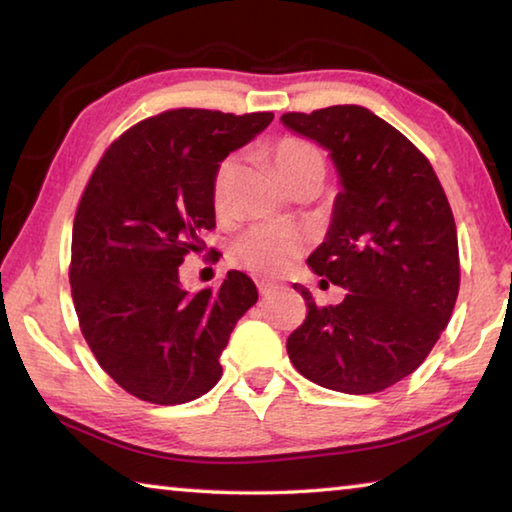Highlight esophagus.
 Listing matches in <instances>:
<instances>
[{
	"label": "esophagus",
	"instance_id": "obj_1",
	"mask_svg": "<svg viewBox=\"0 0 512 512\" xmlns=\"http://www.w3.org/2000/svg\"><path fill=\"white\" fill-rule=\"evenodd\" d=\"M257 289H259V293H262V296H268V293H273L277 289V284L275 282H268V280H259L257 282Z\"/></svg>",
	"mask_w": 512,
	"mask_h": 512
}]
</instances>
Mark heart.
I'll return each instance as SVG.
<instances>
[{
	"label": "heart",
	"instance_id": "1",
	"mask_svg": "<svg viewBox=\"0 0 512 512\" xmlns=\"http://www.w3.org/2000/svg\"><path fill=\"white\" fill-rule=\"evenodd\" d=\"M266 158L289 189H296L305 183H314L318 187L325 178V155L305 137H280V140L268 146ZM232 178H235V160L225 158L216 167L212 180V198L216 210L223 212L228 207ZM302 248H305V241H302L300 232L293 228L255 225V228H250L232 241L230 257L237 266H244L257 275H277L296 262L302 255Z\"/></svg>",
	"mask_w": 512,
	"mask_h": 512
}]
</instances>
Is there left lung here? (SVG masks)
I'll return each mask as SVG.
<instances>
[{
	"label": "left lung",
	"mask_w": 512,
	"mask_h": 512,
	"mask_svg": "<svg viewBox=\"0 0 512 512\" xmlns=\"http://www.w3.org/2000/svg\"><path fill=\"white\" fill-rule=\"evenodd\" d=\"M282 124L325 146L341 176L327 237L309 257L345 291L287 339L302 377L329 391L368 395L427 359L456 305L458 239L445 189L418 146L361 106L287 112Z\"/></svg>",
	"instance_id": "1"
}]
</instances>
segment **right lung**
I'll use <instances>...</instances> for the list:
<instances>
[{
	"label": "right lung",
	"instance_id": "right-lung-1",
	"mask_svg": "<svg viewBox=\"0 0 512 512\" xmlns=\"http://www.w3.org/2000/svg\"><path fill=\"white\" fill-rule=\"evenodd\" d=\"M271 121L164 110L119 135L85 185L69 264L76 316L99 366L137 400L185 404L221 379L219 357L257 287L230 271L216 291L187 293L178 266L207 248L219 162Z\"/></svg>",
	"mask_w": 512,
	"mask_h": 512
}]
</instances>
